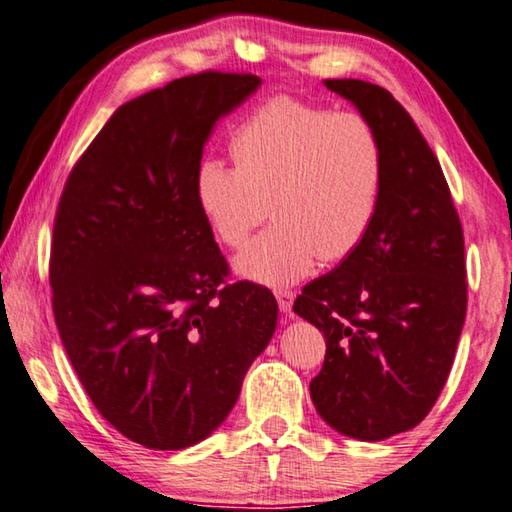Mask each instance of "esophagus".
I'll list each match as a JSON object with an SVG mask.
<instances>
[{
	"instance_id": "34e87169",
	"label": "esophagus",
	"mask_w": 512,
	"mask_h": 512,
	"mask_svg": "<svg viewBox=\"0 0 512 512\" xmlns=\"http://www.w3.org/2000/svg\"><path fill=\"white\" fill-rule=\"evenodd\" d=\"M275 298H277V307H280L282 314H291V305H293V298H296V293H293V291H277Z\"/></svg>"
}]
</instances>
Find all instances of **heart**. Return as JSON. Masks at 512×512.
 <instances>
[{"label":"heart","mask_w":512,"mask_h":512,"mask_svg":"<svg viewBox=\"0 0 512 512\" xmlns=\"http://www.w3.org/2000/svg\"><path fill=\"white\" fill-rule=\"evenodd\" d=\"M230 151L235 167L205 160L196 171V201L214 237L239 248L268 212L275 219L235 257L237 275L289 287L318 257L341 262L366 239L386 180L368 119L273 97L237 128Z\"/></svg>","instance_id":"1"}]
</instances>
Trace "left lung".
<instances>
[{
    "label": "left lung",
    "instance_id": "8db88e82",
    "mask_svg": "<svg viewBox=\"0 0 512 512\" xmlns=\"http://www.w3.org/2000/svg\"><path fill=\"white\" fill-rule=\"evenodd\" d=\"M323 83L375 128L386 180L366 239L309 282L293 311L327 341L309 384L318 415L377 443L427 418L452 370L467 309L463 230L436 155L393 94L357 79Z\"/></svg>",
    "mask_w": 512,
    "mask_h": 512
}]
</instances>
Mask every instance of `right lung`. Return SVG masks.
<instances>
[{
  "label": "right lung",
  "instance_id": "right-lung-1",
  "mask_svg": "<svg viewBox=\"0 0 512 512\" xmlns=\"http://www.w3.org/2000/svg\"><path fill=\"white\" fill-rule=\"evenodd\" d=\"M259 85L203 72L124 103L60 196L49 271L60 341L103 418L149 449L219 429L277 327L268 289H219L228 264L196 201L216 121Z\"/></svg>",
  "mask_w": 512,
  "mask_h": 512
}]
</instances>
